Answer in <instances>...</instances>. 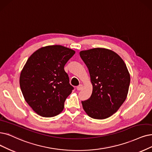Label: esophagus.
<instances>
[{
    "mask_svg": "<svg viewBox=\"0 0 152 152\" xmlns=\"http://www.w3.org/2000/svg\"><path fill=\"white\" fill-rule=\"evenodd\" d=\"M83 85L80 84V85H79V86L77 87V90H81L83 88Z\"/></svg>",
    "mask_w": 152,
    "mask_h": 152,
    "instance_id": "obj_1",
    "label": "esophagus"
}]
</instances>
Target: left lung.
Instances as JSON below:
<instances>
[{
    "mask_svg": "<svg viewBox=\"0 0 152 152\" xmlns=\"http://www.w3.org/2000/svg\"><path fill=\"white\" fill-rule=\"evenodd\" d=\"M87 65L93 86L90 98L82 102L89 117L105 119L116 112L125 102L130 82L128 69L115 52L95 48L80 52Z\"/></svg>",
    "mask_w": 152,
    "mask_h": 152,
    "instance_id": "1",
    "label": "left lung"
}]
</instances>
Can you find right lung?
Segmentation results:
<instances>
[{
  "label": "right lung",
  "mask_w": 152,
  "mask_h": 152,
  "mask_svg": "<svg viewBox=\"0 0 152 152\" xmlns=\"http://www.w3.org/2000/svg\"><path fill=\"white\" fill-rule=\"evenodd\" d=\"M75 52L62 45H48L34 52L20 76V87L29 106L44 117L56 116L74 89L64 66Z\"/></svg>",
  "instance_id": "obj_1"
}]
</instances>
